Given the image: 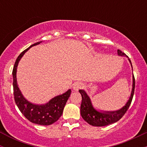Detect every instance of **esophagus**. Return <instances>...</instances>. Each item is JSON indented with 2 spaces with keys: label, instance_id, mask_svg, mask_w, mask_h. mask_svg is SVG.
<instances>
[{
  "label": "esophagus",
  "instance_id": "1",
  "mask_svg": "<svg viewBox=\"0 0 147 147\" xmlns=\"http://www.w3.org/2000/svg\"><path fill=\"white\" fill-rule=\"evenodd\" d=\"M82 88V84L81 83H79V82H77V83H75V84H74L73 86V90H75V91H77L79 90V89H81Z\"/></svg>",
  "mask_w": 147,
  "mask_h": 147
}]
</instances>
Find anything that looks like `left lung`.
I'll return each instance as SVG.
<instances>
[{
    "label": "left lung",
    "instance_id": "left-lung-1",
    "mask_svg": "<svg viewBox=\"0 0 147 147\" xmlns=\"http://www.w3.org/2000/svg\"><path fill=\"white\" fill-rule=\"evenodd\" d=\"M117 54L119 56H126V54L122 52L121 50H117ZM129 61L131 64V60L129 59ZM135 90V77L133 75V88L131 91V97L128 101L127 103L125 104L124 107L115 111H98L95 110L92 105L90 97L87 95L86 92L84 90H79V92L82 95V101L81 104V115L83 117V119L87 123H88L90 125L94 126H104L113 124L122 118L124 115L126 113V111L129 109L131 102H132L133 95H134Z\"/></svg>",
    "mask_w": 147,
    "mask_h": 147
}]
</instances>
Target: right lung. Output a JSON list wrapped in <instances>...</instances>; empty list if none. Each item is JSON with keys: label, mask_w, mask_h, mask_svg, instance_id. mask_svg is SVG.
<instances>
[{"label": "right lung", "mask_w": 147, "mask_h": 147, "mask_svg": "<svg viewBox=\"0 0 147 147\" xmlns=\"http://www.w3.org/2000/svg\"><path fill=\"white\" fill-rule=\"evenodd\" d=\"M41 42H37L34 44L30 45L29 48L22 52L16 59L12 71L13 89H14V101L21 113L30 122L34 124L48 126L57 122L61 116L64 106L71 93V90L69 89L65 93L54 97L47 104L43 105H38L29 102L23 97L21 90H19V88L18 87L17 82H16V70L21 58L30 48L39 44Z\"/></svg>", "instance_id": "add662e5"}]
</instances>
